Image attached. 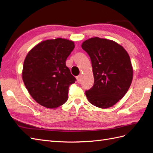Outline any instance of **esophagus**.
Returning a JSON list of instances; mask_svg holds the SVG:
<instances>
[{
  "label": "esophagus",
  "instance_id": "34e87169",
  "mask_svg": "<svg viewBox=\"0 0 153 153\" xmlns=\"http://www.w3.org/2000/svg\"><path fill=\"white\" fill-rule=\"evenodd\" d=\"M81 78H82V76H81V75H79V76L76 77V79H77V82L79 83L81 82Z\"/></svg>",
  "mask_w": 153,
  "mask_h": 153
}]
</instances>
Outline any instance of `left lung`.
Returning <instances> with one entry per match:
<instances>
[{"instance_id":"1","label":"left lung","mask_w":153,"mask_h":153,"mask_svg":"<svg viewBox=\"0 0 153 153\" xmlns=\"http://www.w3.org/2000/svg\"><path fill=\"white\" fill-rule=\"evenodd\" d=\"M82 47L91 61L94 85L85 95L91 104L107 108L118 102L128 91L133 79V68L127 51L116 42L93 37Z\"/></svg>"}]
</instances>
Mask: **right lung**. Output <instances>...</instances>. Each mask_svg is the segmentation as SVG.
I'll return each mask as SVG.
<instances>
[{
    "mask_svg": "<svg viewBox=\"0 0 153 153\" xmlns=\"http://www.w3.org/2000/svg\"><path fill=\"white\" fill-rule=\"evenodd\" d=\"M74 47L73 41L58 38L41 42L27 54L22 79L30 95L39 105L54 108L66 102L69 87L76 81L66 66Z\"/></svg>",
    "mask_w": 153,
    "mask_h": 153,
    "instance_id": "right-lung-1",
    "label": "right lung"
}]
</instances>
